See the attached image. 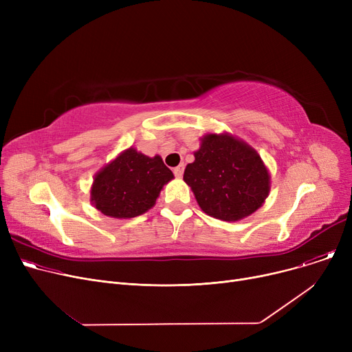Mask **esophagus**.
Listing matches in <instances>:
<instances>
[{
	"mask_svg": "<svg viewBox=\"0 0 352 352\" xmlns=\"http://www.w3.org/2000/svg\"><path fill=\"white\" fill-rule=\"evenodd\" d=\"M182 174H184V164H179L178 166H175V168H174V175L181 178Z\"/></svg>",
	"mask_w": 352,
	"mask_h": 352,
	"instance_id": "34e87169",
	"label": "esophagus"
}]
</instances>
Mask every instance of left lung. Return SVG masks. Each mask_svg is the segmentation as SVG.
I'll list each match as a JSON object with an SVG mask.
<instances>
[{
    "instance_id": "8db88e82",
    "label": "left lung",
    "mask_w": 352,
    "mask_h": 352,
    "mask_svg": "<svg viewBox=\"0 0 352 352\" xmlns=\"http://www.w3.org/2000/svg\"><path fill=\"white\" fill-rule=\"evenodd\" d=\"M194 157L184 171V181L206 214L238 221L264 204L270 173L251 145L227 133L207 134Z\"/></svg>"
}]
</instances>
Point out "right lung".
<instances>
[{
	"label": "right lung",
	"mask_w": 352,
	"mask_h": 352,
	"mask_svg": "<svg viewBox=\"0 0 352 352\" xmlns=\"http://www.w3.org/2000/svg\"><path fill=\"white\" fill-rule=\"evenodd\" d=\"M173 178L160 155L146 157L131 146L96 174L91 202L107 217L134 218L155 206L162 187Z\"/></svg>",
	"instance_id": "obj_1"
}]
</instances>
